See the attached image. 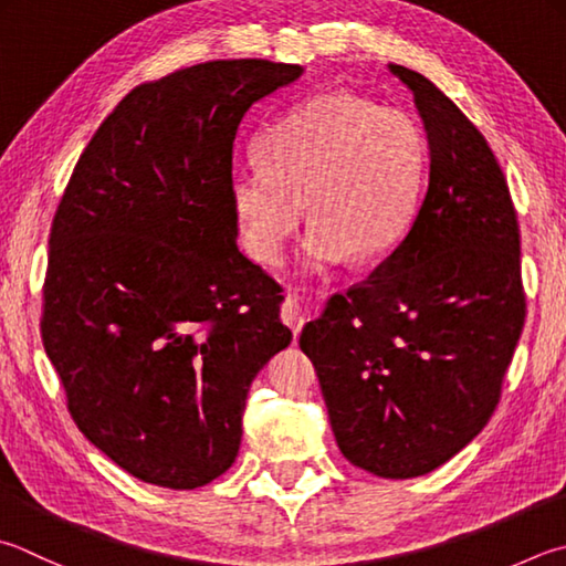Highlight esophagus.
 I'll use <instances>...</instances> for the list:
<instances>
[{"label":"esophagus","mask_w":566,"mask_h":566,"mask_svg":"<svg viewBox=\"0 0 566 566\" xmlns=\"http://www.w3.org/2000/svg\"><path fill=\"white\" fill-rule=\"evenodd\" d=\"M281 317L283 323L293 329V335H297L303 329V323H305V313H303V305L301 301H297L295 295H287L283 305H281Z\"/></svg>","instance_id":"1"}]
</instances>
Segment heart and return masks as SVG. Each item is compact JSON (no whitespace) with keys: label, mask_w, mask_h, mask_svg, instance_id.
Masks as SVG:
<instances>
[{"label":"heart","mask_w":566,"mask_h":566,"mask_svg":"<svg viewBox=\"0 0 566 566\" xmlns=\"http://www.w3.org/2000/svg\"><path fill=\"white\" fill-rule=\"evenodd\" d=\"M261 163L229 175L233 214L253 259L279 263L307 214V271L377 259L403 239L426 185V137L391 105L349 91L315 93L265 127Z\"/></svg>","instance_id":"obj_1"}]
</instances>
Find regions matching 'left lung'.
I'll list each match as a JSON object with an SVG mask.
<instances>
[{"label":"left lung","instance_id":"left-lung-1","mask_svg":"<svg viewBox=\"0 0 566 566\" xmlns=\"http://www.w3.org/2000/svg\"><path fill=\"white\" fill-rule=\"evenodd\" d=\"M429 137V187L413 223L367 281L307 323L339 451L391 481L431 473L493 416L525 325L520 227L503 169L481 130L411 69Z\"/></svg>","mask_w":566,"mask_h":566}]
</instances>
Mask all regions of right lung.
<instances>
[{"label": "right lung", "mask_w": 566, "mask_h": 566, "mask_svg": "<svg viewBox=\"0 0 566 566\" xmlns=\"http://www.w3.org/2000/svg\"><path fill=\"white\" fill-rule=\"evenodd\" d=\"M301 73L207 61L137 85L59 201L41 339L78 431L143 483L227 473L251 381L293 339L281 285L237 247L229 175L243 115Z\"/></svg>", "instance_id": "obj_1"}]
</instances>
